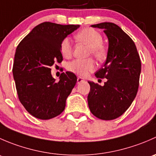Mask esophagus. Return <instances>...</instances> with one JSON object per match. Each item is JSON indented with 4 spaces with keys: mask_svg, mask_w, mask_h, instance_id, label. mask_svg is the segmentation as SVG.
Wrapping results in <instances>:
<instances>
[{
    "mask_svg": "<svg viewBox=\"0 0 156 156\" xmlns=\"http://www.w3.org/2000/svg\"><path fill=\"white\" fill-rule=\"evenodd\" d=\"M82 81H84V79H83L82 78H81V77H78V78H77V83H78V84L82 82Z\"/></svg>",
    "mask_w": 156,
    "mask_h": 156,
    "instance_id": "1",
    "label": "esophagus"
}]
</instances>
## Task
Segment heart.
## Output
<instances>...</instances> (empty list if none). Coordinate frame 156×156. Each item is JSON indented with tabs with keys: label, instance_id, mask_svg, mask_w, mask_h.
Wrapping results in <instances>:
<instances>
[{
	"label": "heart",
	"instance_id": "obj_1",
	"mask_svg": "<svg viewBox=\"0 0 156 156\" xmlns=\"http://www.w3.org/2000/svg\"><path fill=\"white\" fill-rule=\"evenodd\" d=\"M75 39L81 43L84 44L90 48V53L99 60L106 59L107 49L103 45V36L95 29L87 28L78 31L75 35ZM60 51L64 57L69 58L72 54V46L70 39L66 37L62 40L60 45ZM96 64L94 59H74L69 62L68 70L81 76H85L89 72L95 69Z\"/></svg>",
	"mask_w": 156,
	"mask_h": 156
}]
</instances>
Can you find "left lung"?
I'll return each mask as SVG.
<instances>
[{
	"instance_id": "1",
	"label": "left lung",
	"mask_w": 156,
	"mask_h": 156,
	"mask_svg": "<svg viewBox=\"0 0 156 156\" xmlns=\"http://www.w3.org/2000/svg\"><path fill=\"white\" fill-rule=\"evenodd\" d=\"M103 29L108 40L107 58L95 75L106 78L104 85L88 81L87 96L91 113L102 120H113L130 107L139 87L141 62L136 45L119 26L112 23L92 25Z\"/></svg>"
}]
</instances>
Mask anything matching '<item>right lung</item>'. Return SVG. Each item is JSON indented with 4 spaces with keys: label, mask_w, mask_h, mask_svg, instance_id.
I'll use <instances>...</instances> for the list:
<instances>
[{
    "label": "right lung",
    "mask_w": 156,
    "mask_h": 156,
    "mask_svg": "<svg viewBox=\"0 0 156 156\" xmlns=\"http://www.w3.org/2000/svg\"><path fill=\"white\" fill-rule=\"evenodd\" d=\"M79 27L42 23L31 30L16 50L12 75L17 94L28 112L37 119H53L65 109L77 77L72 72H62L56 82L50 66L56 61L62 62L61 43Z\"/></svg>",
    "instance_id": "1"
}]
</instances>
